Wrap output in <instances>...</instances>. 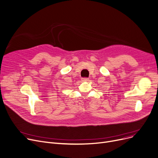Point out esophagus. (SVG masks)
<instances>
[{
	"label": "esophagus",
	"mask_w": 158,
	"mask_h": 158,
	"mask_svg": "<svg viewBox=\"0 0 158 158\" xmlns=\"http://www.w3.org/2000/svg\"><path fill=\"white\" fill-rule=\"evenodd\" d=\"M81 80L84 81H87L89 80V79L88 78H82Z\"/></svg>",
	"instance_id": "esophagus-1"
}]
</instances>
